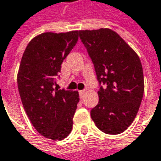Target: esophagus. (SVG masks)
<instances>
[{"mask_svg": "<svg viewBox=\"0 0 161 161\" xmlns=\"http://www.w3.org/2000/svg\"><path fill=\"white\" fill-rule=\"evenodd\" d=\"M84 94H85V91H80V99L83 98Z\"/></svg>", "mask_w": 161, "mask_h": 161, "instance_id": "1", "label": "esophagus"}]
</instances>
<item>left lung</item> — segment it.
I'll return each instance as SVG.
<instances>
[{"instance_id":"8db88e82","label":"left lung","mask_w":161,"mask_h":161,"mask_svg":"<svg viewBox=\"0 0 161 161\" xmlns=\"http://www.w3.org/2000/svg\"><path fill=\"white\" fill-rule=\"evenodd\" d=\"M93 63L100 89L99 103L91 111L98 128L108 135L124 132L138 112L144 93V75L137 54L108 28L79 31ZM106 85L104 88L100 83Z\"/></svg>"}]
</instances>
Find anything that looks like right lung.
<instances>
[{
    "label": "right lung",
    "instance_id": "1",
    "mask_svg": "<svg viewBox=\"0 0 161 161\" xmlns=\"http://www.w3.org/2000/svg\"><path fill=\"white\" fill-rule=\"evenodd\" d=\"M78 39L79 31L43 33L29 42L19 67L18 91L25 111L36 131L53 140L71 132L80 101L78 92L55 87L61 64Z\"/></svg>",
    "mask_w": 161,
    "mask_h": 161
}]
</instances>
